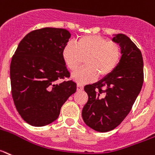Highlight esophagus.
<instances>
[{"instance_id":"obj_1","label":"esophagus","mask_w":155,"mask_h":155,"mask_svg":"<svg viewBox=\"0 0 155 155\" xmlns=\"http://www.w3.org/2000/svg\"><path fill=\"white\" fill-rule=\"evenodd\" d=\"M83 88H84V86H83L81 84H79V83H78V84H77V90H78V91L83 90Z\"/></svg>"}]
</instances>
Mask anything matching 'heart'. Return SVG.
Returning a JSON list of instances; mask_svg holds the SVG:
<instances>
[{"mask_svg": "<svg viewBox=\"0 0 155 155\" xmlns=\"http://www.w3.org/2000/svg\"><path fill=\"white\" fill-rule=\"evenodd\" d=\"M121 49L118 44L107 41L103 37L86 35L76 42H68L63 47L62 58L71 71H75L84 62L86 66L73 73L72 78L78 82H90L96 76L105 78L118 66Z\"/></svg>", "mask_w": 155, "mask_h": 155, "instance_id": "obj_1", "label": "heart"}]
</instances>
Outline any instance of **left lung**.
<instances>
[{"label": "left lung", "mask_w": 155, "mask_h": 155, "mask_svg": "<svg viewBox=\"0 0 155 155\" xmlns=\"http://www.w3.org/2000/svg\"><path fill=\"white\" fill-rule=\"evenodd\" d=\"M121 57L117 68L108 76L84 88L88 96L82 118L91 129L100 133L113 130L130 112L143 83L141 51L129 37L114 35Z\"/></svg>", "instance_id": "left-lung-1"}]
</instances>
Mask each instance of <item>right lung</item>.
<instances>
[{
    "label": "right lung",
    "instance_id": "add662e5",
    "mask_svg": "<svg viewBox=\"0 0 155 155\" xmlns=\"http://www.w3.org/2000/svg\"><path fill=\"white\" fill-rule=\"evenodd\" d=\"M68 30L45 28L33 30L18 44L10 65L12 95L22 118L30 125L45 126L58 118L62 106L76 92L62 58L71 38Z\"/></svg>",
    "mask_w": 155,
    "mask_h": 155
}]
</instances>
